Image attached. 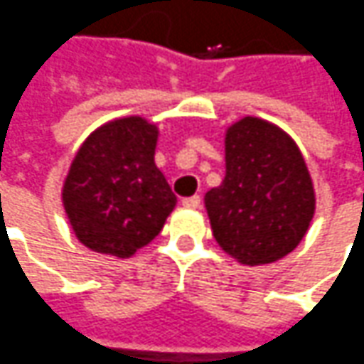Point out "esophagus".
Returning a JSON list of instances; mask_svg holds the SVG:
<instances>
[{
  "label": "esophagus",
  "instance_id": "1",
  "mask_svg": "<svg viewBox=\"0 0 364 364\" xmlns=\"http://www.w3.org/2000/svg\"><path fill=\"white\" fill-rule=\"evenodd\" d=\"M182 204H184L186 208H200V204H202V198H200V196H190V198H182Z\"/></svg>",
  "mask_w": 364,
  "mask_h": 364
}]
</instances>
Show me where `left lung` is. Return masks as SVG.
Wrapping results in <instances>:
<instances>
[{"label": "left lung", "mask_w": 364, "mask_h": 364, "mask_svg": "<svg viewBox=\"0 0 364 364\" xmlns=\"http://www.w3.org/2000/svg\"><path fill=\"white\" fill-rule=\"evenodd\" d=\"M204 202L226 255L248 267L268 264L292 252L309 230L313 180L289 134L246 116L226 132V176Z\"/></svg>", "instance_id": "left-lung-1"}]
</instances>
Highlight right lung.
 <instances>
[{
    "instance_id": "add662e5",
    "label": "right lung",
    "mask_w": 364,
    "mask_h": 364,
    "mask_svg": "<svg viewBox=\"0 0 364 364\" xmlns=\"http://www.w3.org/2000/svg\"><path fill=\"white\" fill-rule=\"evenodd\" d=\"M156 140V126L130 116L97 128L75 154L63 208L77 240L94 252L128 258L174 210L176 196L154 164Z\"/></svg>"
}]
</instances>
